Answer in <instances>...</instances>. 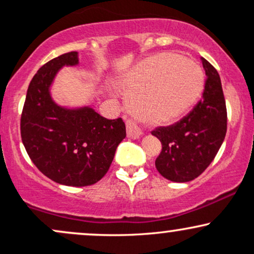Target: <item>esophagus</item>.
<instances>
[{
  "instance_id": "obj_1",
  "label": "esophagus",
  "mask_w": 254,
  "mask_h": 254,
  "mask_svg": "<svg viewBox=\"0 0 254 254\" xmlns=\"http://www.w3.org/2000/svg\"><path fill=\"white\" fill-rule=\"evenodd\" d=\"M127 137H129V138H133V139L138 138V137L142 135L139 127H137V124L132 121L127 122Z\"/></svg>"
}]
</instances>
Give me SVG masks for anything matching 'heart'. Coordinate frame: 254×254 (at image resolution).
<instances>
[{
    "mask_svg": "<svg viewBox=\"0 0 254 254\" xmlns=\"http://www.w3.org/2000/svg\"><path fill=\"white\" fill-rule=\"evenodd\" d=\"M129 109L153 127L173 124L196 104L204 87L200 66L189 57L160 54L139 62L122 81Z\"/></svg>",
    "mask_w": 254,
    "mask_h": 254,
    "instance_id": "1",
    "label": "heart"
}]
</instances>
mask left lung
<instances>
[{
	"label": "left lung",
	"instance_id": "left-lung-1",
	"mask_svg": "<svg viewBox=\"0 0 254 254\" xmlns=\"http://www.w3.org/2000/svg\"><path fill=\"white\" fill-rule=\"evenodd\" d=\"M200 60L208 77L202 100L178 123L151 131L162 144L155 161L156 170L171 182L186 183L200 176L216 156L227 132V109L220 75L208 61Z\"/></svg>",
	"mask_w": 254,
	"mask_h": 254
}]
</instances>
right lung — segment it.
Instances as JSON below:
<instances>
[{
  "label": "right lung",
  "instance_id": "obj_1",
  "mask_svg": "<svg viewBox=\"0 0 254 254\" xmlns=\"http://www.w3.org/2000/svg\"><path fill=\"white\" fill-rule=\"evenodd\" d=\"M78 64L76 51L44 64L32 78L21 115V138L44 176L66 186L93 185L109 171L127 136L122 118L106 119L90 106H61L51 86L63 66Z\"/></svg>",
  "mask_w": 254,
  "mask_h": 254
}]
</instances>
